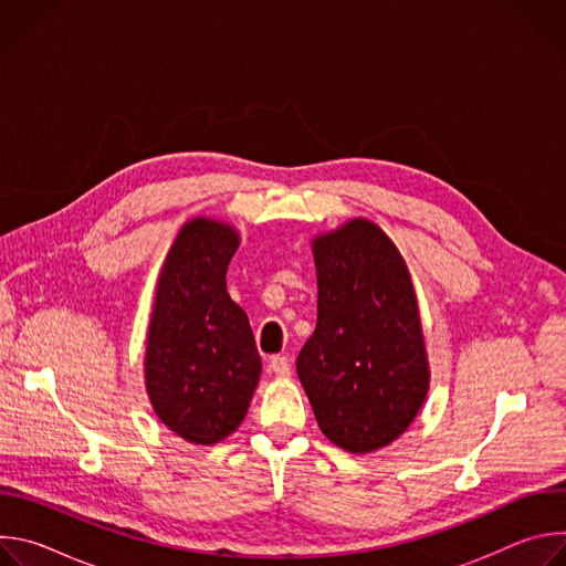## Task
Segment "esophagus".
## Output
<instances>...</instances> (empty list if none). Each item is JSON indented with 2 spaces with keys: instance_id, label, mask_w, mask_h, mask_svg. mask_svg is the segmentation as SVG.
<instances>
[{
  "instance_id": "34e87169",
  "label": "esophagus",
  "mask_w": 566,
  "mask_h": 566,
  "mask_svg": "<svg viewBox=\"0 0 566 566\" xmlns=\"http://www.w3.org/2000/svg\"><path fill=\"white\" fill-rule=\"evenodd\" d=\"M271 371H273L275 376H280V378L289 376V374H291V360H289L286 356H273V358H271Z\"/></svg>"
}]
</instances>
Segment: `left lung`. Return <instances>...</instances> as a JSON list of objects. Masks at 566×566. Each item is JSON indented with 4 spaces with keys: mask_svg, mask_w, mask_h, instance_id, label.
Here are the masks:
<instances>
[{
    "mask_svg": "<svg viewBox=\"0 0 566 566\" xmlns=\"http://www.w3.org/2000/svg\"><path fill=\"white\" fill-rule=\"evenodd\" d=\"M311 249L317 322L297 376L325 437L354 454L374 452L410 428L430 387L415 284L369 219L313 237Z\"/></svg>",
    "mask_w": 566,
    "mask_h": 566,
    "instance_id": "left-lung-1",
    "label": "left lung"
}]
</instances>
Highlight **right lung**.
I'll list each match as a JSON object with an SVG mask.
<instances>
[{"label": "right lung", "mask_w": 566, "mask_h": 566, "mask_svg": "<svg viewBox=\"0 0 566 566\" xmlns=\"http://www.w3.org/2000/svg\"><path fill=\"white\" fill-rule=\"evenodd\" d=\"M237 247L232 226L190 219L156 282L145 387L156 417L197 446H214L239 428L262 374L249 315L226 289Z\"/></svg>", "instance_id": "1"}]
</instances>
